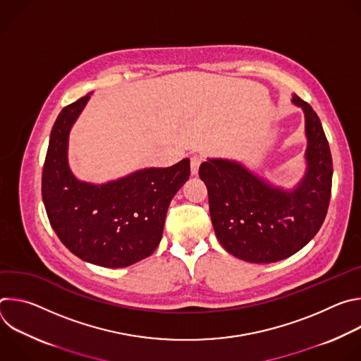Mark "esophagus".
<instances>
[{
  "instance_id": "34e87169",
  "label": "esophagus",
  "mask_w": 361,
  "mask_h": 361,
  "mask_svg": "<svg viewBox=\"0 0 361 361\" xmlns=\"http://www.w3.org/2000/svg\"><path fill=\"white\" fill-rule=\"evenodd\" d=\"M201 163H202L201 157H198V156L191 157V176H197L198 174V169H200Z\"/></svg>"
}]
</instances>
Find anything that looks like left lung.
I'll return each instance as SVG.
<instances>
[{
    "label": "left lung",
    "mask_w": 361,
    "mask_h": 361,
    "mask_svg": "<svg viewBox=\"0 0 361 361\" xmlns=\"http://www.w3.org/2000/svg\"><path fill=\"white\" fill-rule=\"evenodd\" d=\"M304 113L305 173L286 190L235 160L209 159L200 166L220 244L240 260L276 263L300 251L320 230L330 202L333 161L319 116L293 95Z\"/></svg>",
    "instance_id": "8db88e82"
}]
</instances>
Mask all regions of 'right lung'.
Listing matches in <instances>:
<instances>
[{"mask_svg":"<svg viewBox=\"0 0 361 361\" xmlns=\"http://www.w3.org/2000/svg\"><path fill=\"white\" fill-rule=\"evenodd\" d=\"M88 99L90 94L64 107L51 130L42 201L51 227L73 254L101 267H128L160 244L169 205L190 177V160L104 184L78 180L68 164V137Z\"/></svg>","mask_w":361,"mask_h":361,"instance_id":"1","label":"right lung"}]
</instances>
